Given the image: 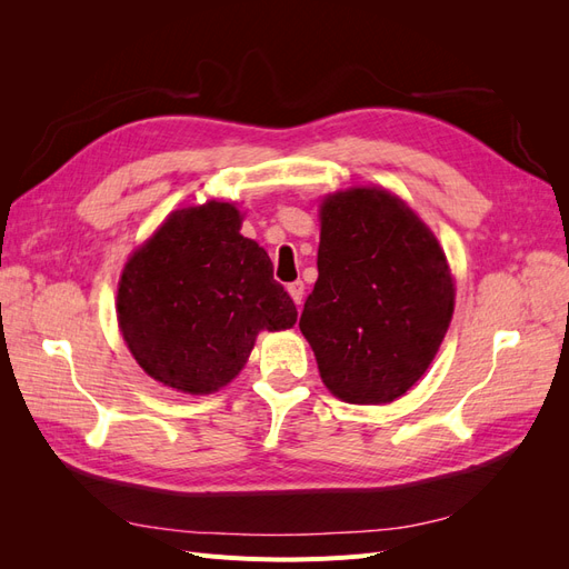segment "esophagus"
Wrapping results in <instances>:
<instances>
[{
    "label": "esophagus",
    "mask_w": 569,
    "mask_h": 569,
    "mask_svg": "<svg viewBox=\"0 0 569 569\" xmlns=\"http://www.w3.org/2000/svg\"><path fill=\"white\" fill-rule=\"evenodd\" d=\"M287 291H289V297L295 299V303L301 306V301H303V282H301V280L289 282V284H287Z\"/></svg>",
    "instance_id": "34e87169"
}]
</instances>
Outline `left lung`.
<instances>
[{
    "instance_id": "1",
    "label": "left lung",
    "mask_w": 569,
    "mask_h": 569,
    "mask_svg": "<svg viewBox=\"0 0 569 569\" xmlns=\"http://www.w3.org/2000/svg\"><path fill=\"white\" fill-rule=\"evenodd\" d=\"M453 299L446 253L406 201L382 187L322 199L318 282L299 327L337 399L403 396L435 360Z\"/></svg>"
}]
</instances>
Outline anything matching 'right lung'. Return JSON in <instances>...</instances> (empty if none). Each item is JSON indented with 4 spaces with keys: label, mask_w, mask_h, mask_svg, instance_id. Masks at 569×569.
<instances>
[{
    "label": "right lung",
    "mask_w": 569,
    "mask_h": 569,
    "mask_svg": "<svg viewBox=\"0 0 569 569\" xmlns=\"http://www.w3.org/2000/svg\"><path fill=\"white\" fill-rule=\"evenodd\" d=\"M230 201L173 211L118 282V327L140 368L182 393L232 382L261 330H289L297 306L263 247L239 234Z\"/></svg>",
    "instance_id": "right-lung-1"
}]
</instances>
